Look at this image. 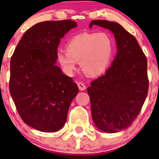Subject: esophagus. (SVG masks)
Here are the masks:
<instances>
[{"mask_svg": "<svg viewBox=\"0 0 159 159\" xmlns=\"http://www.w3.org/2000/svg\"><path fill=\"white\" fill-rule=\"evenodd\" d=\"M77 86H78V88H79V90H81V91H84V90L86 89V85H85L83 82H77Z\"/></svg>", "mask_w": 159, "mask_h": 159, "instance_id": "34e87169", "label": "esophagus"}]
</instances>
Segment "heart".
Wrapping results in <instances>:
<instances>
[{"instance_id":"b5f03b06","label":"heart","mask_w":159,"mask_h":159,"mask_svg":"<svg viewBox=\"0 0 159 159\" xmlns=\"http://www.w3.org/2000/svg\"><path fill=\"white\" fill-rule=\"evenodd\" d=\"M66 50L57 52V60L63 72L72 75L81 62L82 71L90 77L103 74L114 53L113 40L106 32L78 34L66 45Z\"/></svg>"}]
</instances>
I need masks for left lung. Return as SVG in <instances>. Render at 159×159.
I'll return each mask as SVG.
<instances>
[{
  "mask_svg": "<svg viewBox=\"0 0 159 159\" xmlns=\"http://www.w3.org/2000/svg\"><path fill=\"white\" fill-rule=\"evenodd\" d=\"M114 34L117 53L104 75L91 82L87 92L92 119L99 129L116 133L130 125L148 95L147 58L136 39L116 22L95 20L90 24Z\"/></svg>",
  "mask_w": 159,
  "mask_h": 159,
  "instance_id": "8db88e82",
  "label": "left lung"
}]
</instances>
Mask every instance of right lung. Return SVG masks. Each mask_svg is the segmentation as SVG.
<instances>
[{"instance_id":"right-lung-1","label":"right lung","mask_w":159,"mask_h":159,"mask_svg":"<svg viewBox=\"0 0 159 159\" xmlns=\"http://www.w3.org/2000/svg\"><path fill=\"white\" fill-rule=\"evenodd\" d=\"M77 26L71 20L36 24L22 36L11 57L12 99L22 120L39 131L62 128L79 91L72 77L55 64L60 39Z\"/></svg>"}]
</instances>
